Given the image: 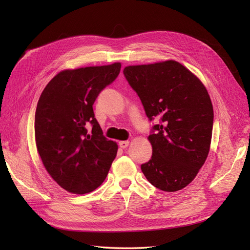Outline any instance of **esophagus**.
<instances>
[{"mask_svg":"<svg viewBox=\"0 0 250 250\" xmlns=\"http://www.w3.org/2000/svg\"><path fill=\"white\" fill-rule=\"evenodd\" d=\"M128 145H129V142H128V141H121V142H119V146L122 148V149L127 148Z\"/></svg>","mask_w":250,"mask_h":250,"instance_id":"34e87169","label":"esophagus"}]
</instances>
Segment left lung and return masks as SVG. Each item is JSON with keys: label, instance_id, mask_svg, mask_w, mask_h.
<instances>
[{"label": "left lung", "instance_id": "8db88e82", "mask_svg": "<svg viewBox=\"0 0 250 250\" xmlns=\"http://www.w3.org/2000/svg\"><path fill=\"white\" fill-rule=\"evenodd\" d=\"M124 76L150 121L152 156L141 166L149 183L176 192L196 177L211 141L214 110L202 82L175 60L126 66Z\"/></svg>", "mask_w": 250, "mask_h": 250}]
</instances>
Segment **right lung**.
Instances as JSON below:
<instances>
[{
	"label": "right lung",
	"instance_id": "add662e5",
	"mask_svg": "<svg viewBox=\"0 0 250 250\" xmlns=\"http://www.w3.org/2000/svg\"><path fill=\"white\" fill-rule=\"evenodd\" d=\"M120 70L116 62L62 71L40 97L34 122L37 151L51 177L67 192L96 190L117 155V143L103 135L93 105Z\"/></svg>",
	"mask_w": 250,
	"mask_h": 250
}]
</instances>
